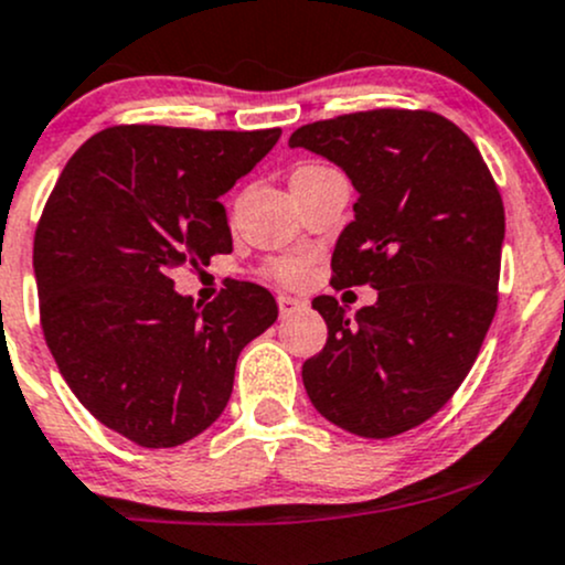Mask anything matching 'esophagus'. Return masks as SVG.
<instances>
[{
    "mask_svg": "<svg viewBox=\"0 0 565 565\" xmlns=\"http://www.w3.org/2000/svg\"><path fill=\"white\" fill-rule=\"evenodd\" d=\"M277 305H280V315H282V318H288V315L296 312V309L307 307V301H305V299H296V296L280 294V296H277Z\"/></svg>",
    "mask_w": 565,
    "mask_h": 565,
    "instance_id": "1",
    "label": "esophagus"
}]
</instances>
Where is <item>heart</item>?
Here are the masks:
<instances>
[{
	"instance_id": "obj_1",
	"label": "heart",
	"mask_w": 565,
	"mask_h": 565,
	"mask_svg": "<svg viewBox=\"0 0 565 565\" xmlns=\"http://www.w3.org/2000/svg\"><path fill=\"white\" fill-rule=\"evenodd\" d=\"M323 169H329V167H323V163H301V167H296L294 174H290V183H294V180L312 178V174L323 172ZM264 275L271 277V280H277V282H285V285H299L307 277V260L299 256L271 258L269 264L264 266Z\"/></svg>"
}]
</instances>
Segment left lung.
I'll list each match as a JSON object with an SVG mask.
<instances>
[{
	"label": "left lung",
	"instance_id": "obj_1",
	"mask_svg": "<svg viewBox=\"0 0 565 565\" xmlns=\"http://www.w3.org/2000/svg\"><path fill=\"white\" fill-rule=\"evenodd\" d=\"M344 169L355 221L339 234L331 285H372L355 315L318 296L329 339L301 366L309 402L333 426L391 439L452 398L475 366L495 307L503 202L488 163L452 120L366 110L290 135Z\"/></svg>",
	"mask_w": 565,
	"mask_h": 565
}]
</instances>
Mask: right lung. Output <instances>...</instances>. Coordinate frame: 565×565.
Here are the masks:
<instances>
[{
    "instance_id": "right-lung-1",
    "label": "right lung",
    "mask_w": 565,
    "mask_h": 565,
    "mask_svg": "<svg viewBox=\"0 0 565 565\" xmlns=\"http://www.w3.org/2000/svg\"><path fill=\"white\" fill-rule=\"evenodd\" d=\"M280 135L110 126L77 148L47 196L34 232L42 333L81 404L139 447L210 428L242 348L277 320L256 282H228L199 309L172 271L232 253L217 199Z\"/></svg>"
}]
</instances>
